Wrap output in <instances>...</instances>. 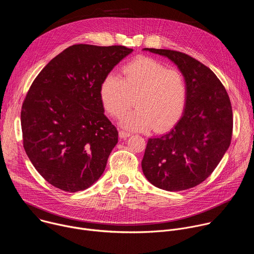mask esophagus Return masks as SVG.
Instances as JSON below:
<instances>
[{
  "label": "esophagus",
  "mask_w": 254,
  "mask_h": 254,
  "mask_svg": "<svg viewBox=\"0 0 254 254\" xmlns=\"http://www.w3.org/2000/svg\"><path fill=\"white\" fill-rule=\"evenodd\" d=\"M130 135H131L130 132H127V131H125V130H121L120 131V137H122V138H127V137H128Z\"/></svg>",
  "instance_id": "34e87169"
}]
</instances>
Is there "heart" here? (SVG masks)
Segmentation results:
<instances>
[{
    "mask_svg": "<svg viewBox=\"0 0 254 254\" xmlns=\"http://www.w3.org/2000/svg\"><path fill=\"white\" fill-rule=\"evenodd\" d=\"M122 77L107 74L101 81L99 96L107 114L123 117L134 97L136 108L127 114L122 125L133 130L154 127L164 130L182 117L188 97L184 75L177 69H167L160 61L138 57L124 66Z\"/></svg>",
    "mask_w": 254,
    "mask_h": 254,
    "instance_id": "obj_1",
    "label": "heart"
}]
</instances>
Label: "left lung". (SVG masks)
I'll list each match as a JSON object with an SVG mask.
<instances>
[{
  "label": "left lung",
  "instance_id": "1",
  "mask_svg": "<svg viewBox=\"0 0 254 254\" xmlns=\"http://www.w3.org/2000/svg\"><path fill=\"white\" fill-rule=\"evenodd\" d=\"M174 62L186 79L188 97L182 118L167 133L149 138L142 173L154 186L183 191L201 184L228 150L232 107L214 72L193 57L174 50L144 48Z\"/></svg>",
  "mask_w": 254,
  "mask_h": 254
}]
</instances>
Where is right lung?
Returning a JSON list of instances; mask_svg holds the SVG:
<instances>
[{"label": "right lung", "instance_id": "1", "mask_svg": "<svg viewBox=\"0 0 254 254\" xmlns=\"http://www.w3.org/2000/svg\"><path fill=\"white\" fill-rule=\"evenodd\" d=\"M132 49L77 44L33 81L21 111L23 146L38 173L65 192L89 188L119 139L99 96L103 78Z\"/></svg>", "mask_w": 254, "mask_h": 254}]
</instances>
